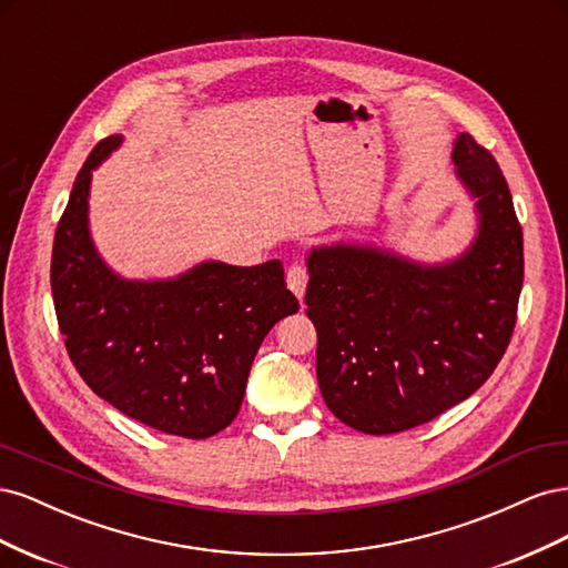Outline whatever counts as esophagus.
<instances>
[{
	"mask_svg": "<svg viewBox=\"0 0 568 568\" xmlns=\"http://www.w3.org/2000/svg\"><path fill=\"white\" fill-rule=\"evenodd\" d=\"M286 286L291 288V294H294L298 301H303L305 286H307V270L303 265H291L286 270Z\"/></svg>",
	"mask_w": 568,
	"mask_h": 568,
	"instance_id": "34e87169",
	"label": "esophagus"
}]
</instances>
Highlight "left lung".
Returning a JSON list of instances; mask_svg holds the SVG:
<instances>
[{
	"label": "left lung",
	"mask_w": 568,
	"mask_h": 568,
	"mask_svg": "<svg viewBox=\"0 0 568 568\" xmlns=\"http://www.w3.org/2000/svg\"><path fill=\"white\" fill-rule=\"evenodd\" d=\"M453 163L478 213V234L457 261L422 265L357 244L307 255L320 390L355 432L386 436L436 419L484 386L509 346L521 225L488 149L459 134Z\"/></svg>",
	"instance_id": "obj_1"
}]
</instances>
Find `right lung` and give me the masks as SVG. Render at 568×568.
<instances>
[{"label": "right lung", "mask_w": 568, "mask_h": 568, "mask_svg": "<svg viewBox=\"0 0 568 568\" xmlns=\"http://www.w3.org/2000/svg\"><path fill=\"white\" fill-rule=\"evenodd\" d=\"M123 136L101 140L80 168L51 251V296L75 369L99 398L170 436L211 438L239 415L253 357L298 313L280 261L201 263L175 280H123L88 225L92 170Z\"/></svg>", "instance_id": "right-lung-1"}]
</instances>
